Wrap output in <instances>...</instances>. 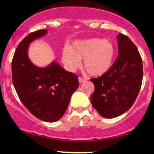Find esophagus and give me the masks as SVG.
<instances>
[{
	"label": "esophagus",
	"instance_id": "1",
	"mask_svg": "<svg viewBox=\"0 0 154 154\" xmlns=\"http://www.w3.org/2000/svg\"><path fill=\"white\" fill-rule=\"evenodd\" d=\"M78 80H79V83H83V82H84V81H86V79H85V78H82V77H79L78 78Z\"/></svg>",
	"mask_w": 154,
	"mask_h": 154
}]
</instances>
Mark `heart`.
I'll use <instances>...</instances> for the list:
<instances>
[{"instance_id":"1","label":"heart","mask_w":154,"mask_h":154,"mask_svg":"<svg viewBox=\"0 0 154 154\" xmlns=\"http://www.w3.org/2000/svg\"><path fill=\"white\" fill-rule=\"evenodd\" d=\"M116 57V48L104 38H89L73 43L71 48L66 47L62 54V60L68 71H76L81 66L92 76L106 73L112 66Z\"/></svg>"}]
</instances>
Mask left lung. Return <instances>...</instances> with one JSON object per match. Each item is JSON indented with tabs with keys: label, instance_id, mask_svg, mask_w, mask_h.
I'll return each mask as SVG.
<instances>
[{
	"label": "left lung",
	"instance_id": "8db88e82",
	"mask_svg": "<svg viewBox=\"0 0 154 154\" xmlns=\"http://www.w3.org/2000/svg\"><path fill=\"white\" fill-rule=\"evenodd\" d=\"M119 56L111 68L97 78L91 96L93 107L103 118L113 119L133 106L142 86V60L134 43L122 33L117 35Z\"/></svg>",
	"mask_w": 154,
	"mask_h": 154
}]
</instances>
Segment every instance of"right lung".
Instances as JSON below:
<instances>
[{"instance_id": "obj_1", "label": "right lung", "mask_w": 154, "mask_h": 154, "mask_svg": "<svg viewBox=\"0 0 154 154\" xmlns=\"http://www.w3.org/2000/svg\"><path fill=\"white\" fill-rule=\"evenodd\" d=\"M46 29L28 34L17 47L12 62V83L20 100L36 118L55 122L64 115L78 77L54 60L46 67L35 66L28 57L29 44L46 35Z\"/></svg>"}]
</instances>
